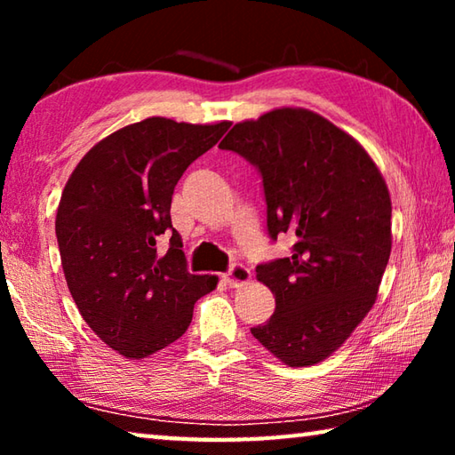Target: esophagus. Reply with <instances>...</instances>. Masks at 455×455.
Instances as JSON below:
<instances>
[{"label": "esophagus", "instance_id": "1", "mask_svg": "<svg viewBox=\"0 0 455 455\" xmlns=\"http://www.w3.org/2000/svg\"><path fill=\"white\" fill-rule=\"evenodd\" d=\"M249 281H251V271L241 263H235L233 267H230V271L225 275V283L233 289L241 287V284L249 283Z\"/></svg>", "mask_w": 455, "mask_h": 455}]
</instances>
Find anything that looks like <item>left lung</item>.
I'll return each mask as SVG.
<instances>
[{"label": "left lung", "instance_id": "left-lung-1", "mask_svg": "<svg viewBox=\"0 0 455 455\" xmlns=\"http://www.w3.org/2000/svg\"><path fill=\"white\" fill-rule=\"evenodd\" d=\"M259 168L268 235L291 257L257 267L275 313L251 333L289 367L327 359L371 311L391 252V198L355 138L307 108L244 120L219 144Z\"/></svg>", "mask_w": 455, "mask_h": 455}]
</instances>
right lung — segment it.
Returning <instances> with one entry per match:
<instances>
[{
	"mask_svg": "<svg viewBox=\"0 0 455 455\" xmlns=\"http://www.w3.org/2000/svg\"><path fill=\"white\" fill-rule=\"evenodd\" d=\"M228 126L163 116L128 124L84 154L61 192L56 236L68 289L90 329L126 359L180 339L195 303L217 289L219 276L188 273L171 203L184 171Z\"/></svg>",
	"mask_w": 455,
	"mask_h": 455,
	"instance_id": "obj_1",
	"label": "right lung"
}]
</instances>
